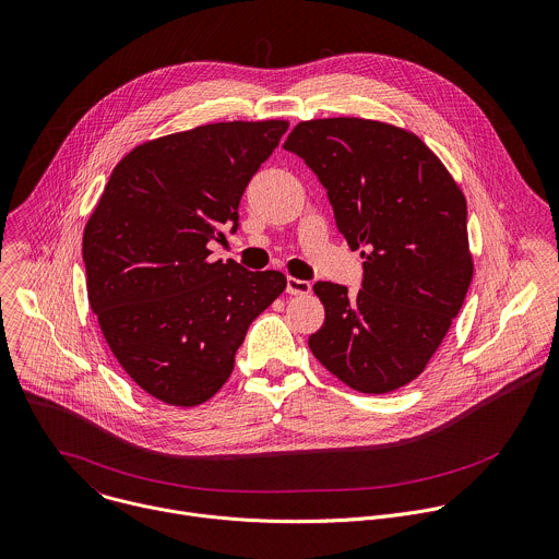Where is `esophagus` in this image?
<instances>
[{"instance_id":"obj_1","label":"esophagus","mask_w":559,"mask_h":559,"mask_svg":"<svg viewBox=\"0 0 559 559\" xmlns=\"http://www.w3.org/2000/svg\"><path fill=\"white\" fill-rule=\"evenodd\" d=\"M309 292H311L309 281H300V278H294V276L287 278V294L289 296H307Z\"/></svg>"}]
</instances>
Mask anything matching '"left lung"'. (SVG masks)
<instances>
[{"label":"left lung","instance_id":"obj_1","mask_svg":"<svg viewBox=\"0 0 559 559\" xmlns=\"http://www.w3.org/2000/svg\"><path fill=\"white\" fill-rule=\"evenodd\" d=\"M287 151L318 175L337 230L361 250L357 294L318 281L316 359L353 391L417 380L459 316L474 274L467 202L437 153L408 129L366 118L298 122Z\"/></svg>","mask_w":559,"mask_h":559}]
</instances>
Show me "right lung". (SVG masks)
<instances>
[{
    "label": "right lung",
    "instance_id": "add662e5",
    "mask_svg": "<svg viewBox=\"0 0 559 559\" xmlns=\"http://www.w3.org/2000/svg\"><path fill=\"white\" fill-rule=\"evenodd\" d=\"M287 120L213 122L131 148L111 170L83 233L87 298L124 373L179 408L230 378L252 320L287 287L276 270L211 261L239 222L248 181Z\"/></svg>",
    "mask_w": 559,
    "mask_h": 559
}]
</instances>
